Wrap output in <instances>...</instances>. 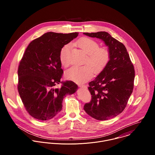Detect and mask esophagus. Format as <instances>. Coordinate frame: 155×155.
<instances>
[{"mask_svg":"<svg viewBox=\"0 0 155 155\" xmlns=\"http://www.w3.org/2000/svg\"><path fill=\"white\" fill-rule=\"evenodd\" d=\"M79 87H81V88H84L85 89L87 88V87L86 85H79Z\"/></svg>","mask_w":155,"mask_h":155,"instance_id":"1","label":"esophagus"}]
</instances>
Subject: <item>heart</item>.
I'll list each match as a JSON object with an SVG mask.
<instances>
[{"instance_id":"obj_1","label":"heart","mask_w":155,"mask_h":155,"mask_svg":"<svg viewBox=\"0 0 155 155\" xmlns=\"http://www.w3.org/2000/svg\"><path fill=\"white\" fill-rule=\"evenodd\" d=\"M76 45L87 54L83 63L85 66L71 67L66 71L65 76L68 79L82 84L88 81L92 73L97 74L106 67L110 60V52L106 48L100 47L97 41L89 38H81ZM70 52L68 44L64 45L60 50V60L63 67H68L70 64Z\"/></svg>"}]
</instances>
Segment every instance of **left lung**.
<instances>
[{
    "label": "left lung",
    "mask_w": 155,
    "mask_h": 155,
    "mask_svg": "<svg viewBox=\"0 0 155 155\" xmlns=\"http://www.w3.org/2000/svg\"><path fill=\"white\" fill-rule=\"evenodd\" d=\"M84 34L102 39L110 52L108 65L89 83L91 100L84 106L92 117L108 120L121 113L127 105L134 88V67L125 45L107 32Z\"/></svg>",
    "instance_id": "1"
}]
</instances>
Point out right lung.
<instances>
[{"label": "right lung", "instance_id": "1", "mask_svg": "<svg viewBox=\"0 0 155 155\" xmlns=\"http://www.w3.org/2000/svg\"><path fill=\"white\" fill-rule=\"evenodd\" d=\"M78 34L48 32L27 47L18 68L17 88L25 110L33 117L52 119L62 110L64 95L78 88L73 81H61L63 70L60 52ZM58 84H62L59 89L55 88Z\"/></svg>", "mask_w": 155, "mask_h": 155}]
</instances>
